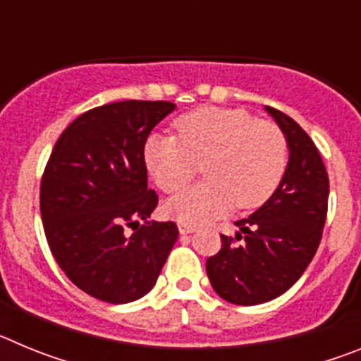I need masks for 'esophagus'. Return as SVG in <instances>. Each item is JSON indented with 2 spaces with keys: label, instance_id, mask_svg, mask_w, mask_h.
Here are the masks:
<instances>
[{
  "label": "esophagus",
  "instance_id": "obj_1",
  "mask_svg": "<svg viewBox=\"0 0 361 361\" xmlns=\"http://www.w3.org/2000/svg\"><path fill=\"white\" fill-rule=\"evenodd\" d=\"M177 226H178V233H180V235H190V233H193L197 229V226L188 224V222H183V220H178Z\"/></svg>",
  "mask_w": 361,
  "mask_h": 361
}]
</instances>
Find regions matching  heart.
Instances as JSON below:
<instances>
[{"mask_svg": "<svg viewBox=\"0 0 361 361\" xmlns=\"http://www.w3.org/2000/svg\"><path fill=\"white\" fill-rule=\"evenodd\" d=\"M177 135L152 133L145 142L149 175L166 193L186 186L204 162L202 183L166 202V213L188 224H204L231 212L253 209L282 180L289 146L282 130L240 108L204 106L178 117Z\"/></svg>", "mask_w": 361, "mask_h": 361, "instance_id": "obj_1", "label": "heart"}]
</instances>
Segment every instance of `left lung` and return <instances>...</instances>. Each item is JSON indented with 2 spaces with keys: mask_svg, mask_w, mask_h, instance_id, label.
<instances>
[{
  "mask_svg": "<svg viewBox=\"0 0 361 361\" xmlns=\"http://www.w3.org/2000/svg\"><path fill=\"white\" fill-rule=\"evenodd\" d=\"M266 111L286 135L289 161L275 193L247 219L238 233L220 235L222 247L208 258L213 289L229 304L257 305L283 295L304 275L322 240L327 216L329 177L320 152L296 121L280 110Z\"/></svg>",
  "mask_w": 361,
  "mask_h": 361,
  "instance_id": "left-lung-1",
  "label": "left lung"
}]
</instances>
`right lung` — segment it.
<instances>
[{"mask_svg": "<svg viewBox=\"0 0 361 361\" xmlns=\"http://www.w3.org/2000/svg\"><path fill=\"white\" fill-rule=\"evenodd\" d=\"M173 110L168 101H121L85 111L44 168L39 206L50 251L79 289L108 304L152 291L178 237L175 222L148 220L159 199L145 162L149 132Z\"/></svg>", "mask_w": 361, "mask_h": 361, "instance_id": "right-lung-1", "label": "right lung"}]
</instances>
